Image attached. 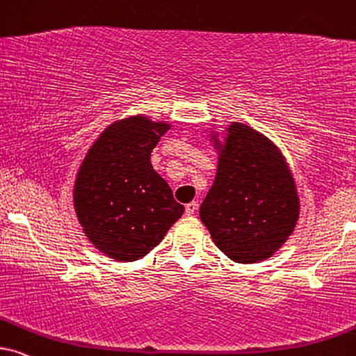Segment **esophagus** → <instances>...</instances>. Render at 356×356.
<instances>
[{
  "instance_id": "1",
  "label": "esophagus",
  "mask_w": 356,
  "mask_h": 356,
  "mask_svg": "<svg viewBox=\"0 0 356 356\" xmlns=\"http://www.w3.org/2000/svg\"><path fill=\"white\" fill-rule=\"evenodd\" d=\"M196 211H197V202H196V201L188 202V204L184 206V212H186V216L196 214Z\"/></svg>"
}]
</instances>
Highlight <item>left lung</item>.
Listing matches in <instances>:
<instances>
[{"label": "left lung", "mask_w": 356, "mask_h": 356, "mask_svg": "<svg viewBox=\"0 0 356 356\" xmlns=\"http://www.w3.org/2000/svg\"><path fill=\"white\" fill-rule=\"evenodd\" d=\"M298 216V193L283 155L260 132L232 124L200 207L216 245L237 263L265 260L286 242Z\"/></svg>", "instance_id": "8db88e82"}]
</instances>
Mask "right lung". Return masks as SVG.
<instances>
[{
    "instance_id": "right-lung-1",
    "label": "right lung",
    "mask_w": 356,
    "mask_h": 356,
    "mask_svg": "<svg viewBox=\"0 0 356 356\" xmlns=\"http://www.w3.org/2000/svg\"><path fill=\"white\" fill-rule=\"evenodd\" d=\"M168 124L131 118L109 126L83 160L73 201L86 237L119 261L145 257L184 207L152 168L150 154Z\"/></svg>"
}]
</instances>
